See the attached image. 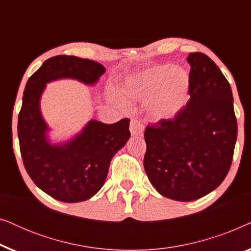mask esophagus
Here are the masks:
<instances>
[{"mask_svg":"<svg viewBox=\"0 0 251 251\" xmlns=\"http://www.w3.org/2000/svg\"><path fill=\"white\" fill-rule=\"evenodd\" d=\"M130 132H131V136H143V123L137 121V120H131V122H130Z\"/></svg>","mask_w":251,"mask_h":251,"instance_id":"obj_1","label":"esophagus"}]
</instances>
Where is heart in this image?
<instances>
[{"instance_id":"heart-1","label":"heart","mask_w":251,"mask_h":251,"mask_svg":"<svg viewBox=\"0 0 251 251\" xmlns=\"http://www.w3.org/2000/svg\"><path fill=\"white\" fill-rule=\"evenodd\" d=\"M191 87V75L183 67L154 65L126 76L120 90L126 97L144 101L147 116L162 122L174 119L184 108L190 99ZM122 94L112 90L111 98L128 107L129 102Z\"/></svg>"}]
</instances>
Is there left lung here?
<instances>
[{"label": "left lung", "instance_id": "obj_1", "mask_svg": "<svg viewBox=\"0 0 251 251\" xmlns=\"http://www.w3.org/2000/svg\"><path fill=\"white\" fill-rule=\"evenodd\" d=\"M191 97L168 121L146 126L144 168L161 195L198 200L216 190L231 167L238 136L232 89L207 54L190 53Z\"/></svg>", "mask_w": 251, "mask_h": 251}]
</instances>
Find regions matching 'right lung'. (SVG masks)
I'll return each mask as SVG.
<instances>
[{
  "label": "right lung",
  "instance_id": "right-lung-1",
  "mask_svg": "<svg viewBox=\"0 0 251 251\" xmlns=\"http://www.w3.org/2000/svg\"><path fill=\"white\" fill-rule=\"evenodd\" d=\"M105 72L97 61L56 56L44 61L26 83L18 116L24 166L34 184L58 201H85L100 190L113 156L130 138L129 119L113 125L90 120L71 139L52 143L41 97L50 82L70 78L95 85Z\"/></svg>",
  "mask_w": 251,
  "mask_h": 251
}]
</instances>
